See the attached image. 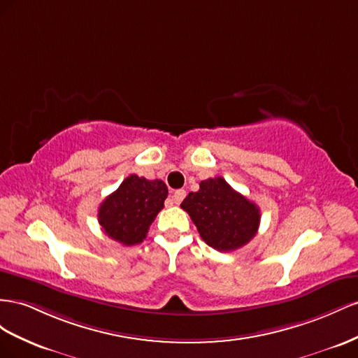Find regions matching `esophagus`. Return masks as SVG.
I'll use <instances>...</instances> for the list:
<instances>
[{"instance_id":"34e87169","label":"esophagus","mask_w":358,"mask_h":358,"mask_svg":"<svg viewBox=\"0 0 358 358\" xmlns=\"http://www.w3.org/2000/svg\"><path fill=\"white\" fill-rule=\"evenodd\" d=\"M185 196H186V192L180 189V190H176L172 193V201H173V203H181V201L185 199Z\"/></svg>"}]
</instances>
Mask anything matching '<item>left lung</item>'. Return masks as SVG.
I'll list each match as a JSON object with an SVG mask.
<instances>
[{
  "instance_id": "1",
  "label": "left lung",
  "mask_w": 358,
  "mask_h": 358,
  "mask_svg": "<svg viewBox=\"0 0 358 358\" xmlns=\"http://www.w3.org/2000/svg\"><path fill=\"white\" fill-rule=\"evenodd\" d=\"M201 238L219 252L243 248L257 236L261 211L257 203L234 190L222 177L201 181L181 202Z\"/></svg>"
}]
</instances>
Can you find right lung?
<instances>
[{
  "label": "right lung",
  "instance_id": "right-lung-1",
  "mask_svg": "<svg viewBox=\"0 0 358 358\" xmlns=\"http://www.w3.org/2000/svg\"><path fill=\"white\" fill-rule=\"evenodd\" d=\"M166 196L168 187L162 180H147L131 173L100 203V227L109 238L124 246H135L147 237Z\"/></svg>",
  "mask_w": 358,
  "mask_h": 358
}]
</instances>
